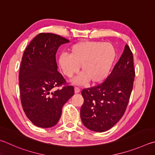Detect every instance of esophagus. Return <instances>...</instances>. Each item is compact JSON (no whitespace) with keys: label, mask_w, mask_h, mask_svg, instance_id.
Wrapping results in <instances>:
<instances>
[{"label":"esophagus","mask_w":155,"mask_h":155,"mask_svg":"<svg viewBox=\"0 0 155 155\" xmlns=\"http://www.w3.org/2000/svg\"><path fill=\"white\" fill-rule=\"evenodd\" d=\"M74 91H75V93H78L80 92V88L79 87H77V86H75L74 88Z\"/></svg>","instance_id":"esophagus-1"}]
</instances>
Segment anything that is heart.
I'll return each instance as SVG.
<instances>
[{"label":"heart","instance_id":"heart-1","mask_svg":"<svg viewBox=\"0 0 155 155\" xmlns=\"http://www.w3.org/2000/svg\"><path fill=\"white\" fill-rule=\"evenodd\" d=\"M69 54H60L58 63L63 74L71 78L80 69L82 73L73 80L82 84L89 80L98 83L104 80L116 58V49L112 43L82 41L69 48Z\"/></svg>","mask_w":155,"mask_h":155}]
</instances>
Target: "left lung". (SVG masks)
<instances>
[{
    "mask_svg": "<svg viewBox=\"0 0 155 155\" xmlns=\"http://www.w3.org/2000/svg\"><path fill=\"white\" fill-rule=\"evenodd\" d=\"M135 75L134 56L128 45L104 82L83 89L80 117L88 129L104 132L123 117L128 105Z\"/></svg>",
    "mask_w": 155,
    "mask_h": 155,
    "instance_id": "1",
    "label": "left lung"
}]
</instances>
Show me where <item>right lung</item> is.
Returning <instances> with one entry per match:
<instances>
[{"instance_id":"1","label":"right lung","mask_w":155,"mask_h":155,"mask_svg":"<svg viewBox=\"0 0 155 155\" xmlns=\"http://www.w3.org/2000/svg\"><path fill=\"white\" fill-rule=\"evenodd\" d=\"M68 42L60 35L41 32L24 50L19 73L20 100L26 116L37 127L56 124L64 104L74 94L73 86L58 71L56 61L58 48Z\"/></svg>"}]
</instances>
